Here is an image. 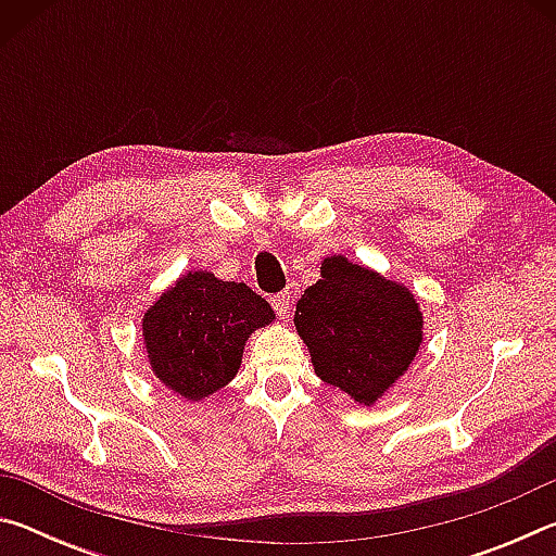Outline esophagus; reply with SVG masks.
Returning <instances> with one entry per match:
<instances>
[{
  "label": "esophagus",
  "mask_w": 556,
  "mask_h": 556,
  "mask_svg": "<svg viewBox=\"0 0 556 556\" xmlns=\"http://www.w3.org/2000/svg\"><path fill=\"white\" fill-rule=\"evenodd\" d=\"M271 308H275L279 318H289V312H291L289 291H279V294L271 296Z\"/></svg>",
  "instance_id": "1"
}]
</instances>
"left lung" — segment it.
<instances>
[{"mask_svg":"<svg viewBox=\"0 0 556 556\" xmlns=\"http://www.w3.org/2000/svg\"><path fill=\"white\" fill-rule=\"evenodd\" d=\"M294 326L318 378L370 407L419 353L425 318L407 287L333 255L301 294Z\"/></svg>","mask_w":556,"mask_h":556,"instance_id":"obj_1","label":"left lung"}]
</instances>
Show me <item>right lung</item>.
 <instances>
[{"mask_svg":"<svg viewBox=\"0 0 556 556\" xmlns=\"http://www.w3.org/2000/svg\"><path fill=\"white\" fill-rule=\"evenodd\" d=\"M271 321V306L242 281L186 271L142 318L149 365L168 390L201 402L238 375L244 341Z\"/></svg>","mask_w":556,"mask_h":556,"instance_id":"right-lung-1","label":"right lung"}]
</instances>
